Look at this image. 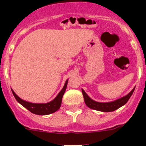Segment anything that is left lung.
I'll use <instances>...</instances> for the list:
<instances>
[{"label":"left lung","mask_w":146,"mask_h":146,"mask_svg":"<svg viewBox=\"0 0 146 146\" xmlns=\"http://www.w3.org/2000/svg\"><path fill=\"white\" fill-rule=\"evenodd\" d=\"M135 88V87L126 96H123L122 98L117 99L115 101L110 102H98L89 97L87 94L83 91V89H82V93L83 95V98H84L85 103L89 108L102 112H113L124 105L128 102L129 98L133 94Z\"/></svg>","instance_id":"obj_1"}]
</instances>
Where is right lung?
Wrapping results in <instances>:
<instances>
[{"label":"right lung","instance_id":"add662e5","mask_svg":"<svg viewBox=\"0 0 146 146\" xmlns=\"http://www.w3.org/2000/svg\"><path fill=\"white\" fill-rule=\"evenodd\" d=\"M67 83H68V80L66 81L65 84H64V88H62L61 91L59 92L57 96L52 100L48 103H45V104H36V103H31L28 102L24 101L22 99H20L19 96L14 92L12 89V94L16 99L17 101L22 104L24 108L28 110L30 112H31L33 114L40 115H49L51 113H53L56 112L59 108H60L62 102V98L64 96V93H65L66 89L67 87Z\"/></svg>","mask_w":146,"mask_h":146}]
</instances>
